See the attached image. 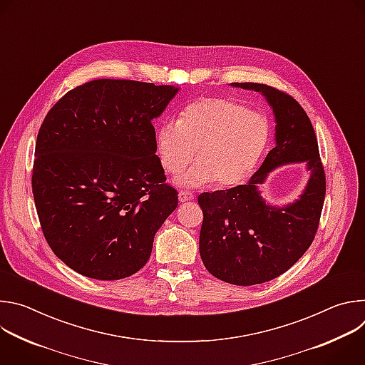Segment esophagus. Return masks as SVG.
Returning a JSON list of instances; mask_svg holds the SVG:
<instances>
[{"instance_id": "1", "label": "esophagus", "mask_w": 365, "mask_h": 365, "mask_svg": "<svg viewBox=\"0 0 365 365\" xmlns=\"http://www.w3.org/2000/svg\"><path fill=\"white\" fill-rule=\"evenodd\" d=\"M192 199H193V193L186 192V190L179 192V202H187V200H192Z\"/></svg>"}]
</instances>
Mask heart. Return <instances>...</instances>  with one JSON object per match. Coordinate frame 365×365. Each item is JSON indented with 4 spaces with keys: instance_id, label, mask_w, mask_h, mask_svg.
Returning a JSON list of instances; mask_svg holds the SVG:
<instances>
[{
    "instance_id": "obj_1",
    "label": "heart",
    "mask_w": 365,
    "mask_h": 365,
    "mask_svg": "<svg viewBox=\"0 0 365 365\" xmlns=\"http://www.w3.org/2000/svg\"><path fill=\"white\" fill-rule=\"evenodd\" d=\"M264 115L222 96L200 98L186 106L178 121L166 120L155 134L160 165L170 173L185 169L197 150V165L180 175L178 185L195 187L214 182L231 187L245 182L267 147Z\"/></svg>"
}]
</instances>
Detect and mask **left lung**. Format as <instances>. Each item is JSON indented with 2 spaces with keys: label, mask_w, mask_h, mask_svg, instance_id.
Returning <instances> with one entry per match:
<instances>
[{
  "label": "left lung",
  "mask_w": 365,
  "mask_h": 365,
  "mask_svg": "<svg viewBox=\"0 0 365 365\" xmlns=\"http://www.w3.org/2000/svg\"><path fill=\"white\" fill-rule=\"evenodd\" d=\"M231 86L266 98L274 114L276 145L245 185L199 195L203 212L199 252L206 270L217 279L252 286L287 272L310 247L318 231L327 183L314 127L299 102L263 83L235 82ZM290 163H304L309 180L294 202L272 205L257 187L270 171Z\"/></svg>",
  "instance_id": "left-lung-1"
}]
</instances>
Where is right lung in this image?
Wrapping results in <instances>:
<instances>
[{
	"mask_svg": "<svg viewBox=\"0 0 365 365\" xmlns=\"http://www.w3.org/2000/svg\"><path fill=\"white\" fill-rule=\"evenodd\" d=\"M178 86L96 79L69 91L37 134L33 196L44 238L76 273L120 280L150 258L178 206L153 120Z\"/></svg>",
	"mask_w": 365,
	"mask_h": 365,
	"instance_id": "1",
	"label": "right lung"
}]
</instances>
